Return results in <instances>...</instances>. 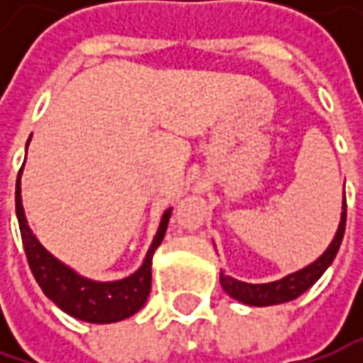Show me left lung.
Listing matches in <instances>:
<instances>
[{
	"label": "left lung",
	"instance_id": "8db88e82",
	"mask_svg": "<svg viewBox=\"0 0 363 363\" xmlns=\"http://www.w3.org/2000/svg\"><path fill=\"white\" fill-rule=\"evenodd\" d=\"M345 214H347V206H345V198H343L342 222H340V228L335 232V238H333V242L329 244L328 250L317 258L313 264L293 272V274H289V277L281 279V281L264 283V285L242 283V281H236V279H232L228 274L220 272L222 289L230 295L232 299L240 301L244 305H255V307H269V305H279V303L297 299L309 286H313L319 281V277L333 262V258H335L340 246H342L343 232H345Z\"/></svg>",
	"mask_w": 363,
	"mask_h": 363
}]
</instances>
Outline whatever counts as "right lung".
Instances as JSON below:
<instances>
[{
	"instance_id": "add662e5",
	"label": "right lung",
	"mask_w": 363,
	"mask_h": 363,
	"mask_svg": "<svg viewBox=\"0 0 363 363\" xmlns=\"http://www.w3.org/2000/svg\"><path fill=\"white\" fill-rule=\"evenodd\" d=\"M16 214L20 222L21 242L32 274L40 289L44 291V295L50 301H54L62 311L89 323H113L131 317L145 305L151 291V257L165 236L169 214H172L169 210L161 218L160 230L153 238V244L141 269L131 277L115 283H94L78 277L77 272L64 267L60 260H56L35 240L21 208L20 177L16 182Z\"/></svg>"
}]
</instances>
